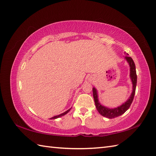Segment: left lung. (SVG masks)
Listing matches in <instances>:
<instances>
[{
    "label": "left lung",
    "instance_id": "left-lung-1",
    "mask_svg": "<svg viewBox=\"0 0 156 156\" xmlns=\"http://www.w3.org/2000/svg\"><path fill=\"white\" fill-rule=\"evenodd\" d=\"M124 54L126 55L125 56V59L128 62L129 68H130V78L132 82V84H133V90H132L130 97H129L127 101L125 102L124 103L122 104L121 105L119 106L117 108H110L107 107H105V106L102 105L98 101L97 90L94 87L92 88L93 97L95 102V106L96 107H97V111L102 116L108 119H113L125 113V112L128 110L129 108L130 107L132 102H133L134 95L135 93V89H136L137 86V74L136 69H135V65L133 59L128 56L129 54H126V53H124Z\"/></svg>",
    "mask_w": 156,
    "mask_h": 156
}]
</instances>
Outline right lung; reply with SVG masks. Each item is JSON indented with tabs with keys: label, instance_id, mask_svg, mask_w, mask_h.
Wrapping results in <instances>:
<instances>
[{
	"label": "right lung",
	"instance_id": "add662e5",
	"mask_svg": "<svg viewBox=\"0 0 156 156\" xmlns=\"http://www.w3.org/2000/svg\"><path fill=\"white\" fill-rule=\"evenodd\" d=\"M71 110V108H69V109H68V111H65L64 112H63V113H62V114H60V115H56V116H54V117H51V119H58V118H59V117H62V116H64V115H66L68 113V112Z\"/></svg>",
	"mask_w": 156,
	"mask_h": 156
}]
</instances>
